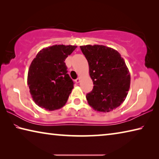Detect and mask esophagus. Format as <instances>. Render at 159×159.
Wrapping results in <instances>:
<instances>
[{"instance_id": "34e87169", "label": "esophagus", "mask_w": 159, "mask_h": 159, "mask_svg": "<svg viewBox=\"0 0 159 159\" xmlns=\"http://www.w3.org/2000/svg\"><path fill=\"white\" fill-rule=\"evenodd\" d=\"M75 81H76V83H79L80 81V78L79 77V78H78V79H76V80H75Z\"/></svg>"}]
</instances>
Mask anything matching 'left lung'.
<instances>
[{"label": "left lung", "mask_w": 159, "mask_h": 159, "mask_svg": "<svg viewBox=\"0 0 159 159\" xmlns=\"http://www.w3.org/2000/svg\"><path fill=\"white\" fill-rule=\"evenodd\" d=\"M80 48L94 85L86 95L88 104L95 111H111L123 103L130 89V75L125 61L117 50L104 45Z\"/></svg>", "instance_id": "obj_1"}]
</instances>
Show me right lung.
Wrapping results in <instances>:
<instances>
[{
    "label": "right lung",
    "mask_w": 159,
    "mask_h": 159,
    "mask_svg": "<svg viewBox=\"0 0 159 159\" xmlns=\"http://www.w3.org/2000/svg\"><path fill=\"white\" fill-rule=\"evenodd\" d=\"M76 45H55L37 54L28 71L27 83L38 106L54 111L64 106L74 88L64 62Z\"/></svg>",
    "instance_id": "obj_1"
}]
</instances>
